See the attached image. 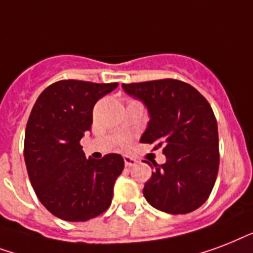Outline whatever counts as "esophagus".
Masks as SVG:
<instances>
[{"instance_id": "34e87169", "label": "esophagus", "mask_w": 253, "mask_h": 253, "mask_svg": "<svg viewBox=\"0 0 253 253\" xmlns=\"http://www.w3.org/2000/svg\"><path fill=\"white\" fill-rule=\"evenodd\" d=\"M124 162H125V166H134L137 164V160H134V158L132 157H128V156H125Z\"/></svg>"}]
</instances>
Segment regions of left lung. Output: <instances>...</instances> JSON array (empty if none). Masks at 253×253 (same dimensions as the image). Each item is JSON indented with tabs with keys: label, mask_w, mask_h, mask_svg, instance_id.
Wrapping results in <instances>:
<instances>
[{
	"label": "left lung",
	"mask_w": 253,
	"mask_h": 253,
	"mask_svg": "<svg viewBox=\"0 0 253 253\" xmlns=\"http://www.w3.org/2000/svg\"><path fill=\"white\" fill-rule=\"evenodd\" d=\"M142 100L150 121L141 142L162 148L166 162L144 186L146 201L168 214H189L209 199L219 169L218 124L206 97L177 79L123 83Z\"/></svg>",
	"instance_id": "1"
}]
</instances>
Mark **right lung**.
Returning <instances> with one entry per match:
<instances>
[{"label":"right lung","instance_id":"1","mask_svg":"<svg viewBox=\"0 0 253 253\" xmlns=\"http://www.w3.org/2000/svg\"><path fill=\"white\" fill-rule=\"evenodd\" d=\"M119 83L59 80L39 95L25 132V162L43 206L56 218L85 222L111 206L124 169L120 154L84 157L80 140L91 129L96 101Z\"/></svg>","mask_w":253,"mask_h":253}]
</instances>
